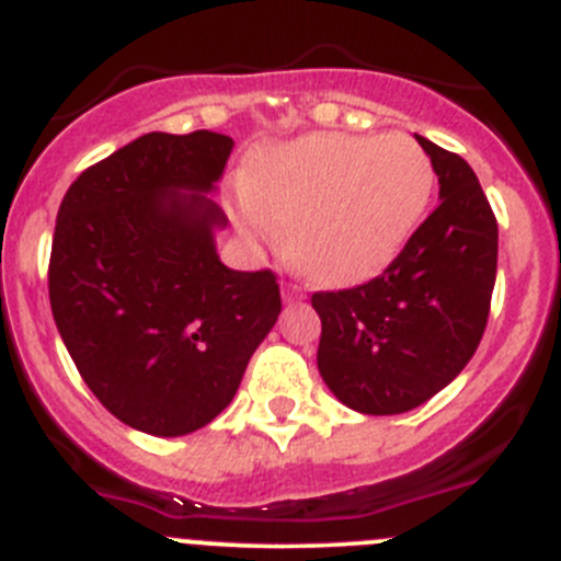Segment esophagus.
I'll return each instance as SVG.
<instances>
[{
	"instance_id": "obj_1",
	"label": "esophagus",
	"mask_w": 561,
	"mask_h": 561,
	"mask_svg": "<svg viewBox=\"0 0 561 561\" xmlns=\"http://www.w3.org/2000/svg\"><path fill=\"white\" fill-rule=\"evenodd\" d=\"M301 298H304V293L298 290V287L282 285V301H285V304H296V301H301Z\"/></svg>"
}]
</instances>
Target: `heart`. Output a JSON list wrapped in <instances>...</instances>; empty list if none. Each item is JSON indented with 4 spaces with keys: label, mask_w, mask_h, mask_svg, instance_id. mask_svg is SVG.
Here are the masks:
<instances>
[{
    "label": "heart",
    "mask_w": 561,
    "mask_h": 561,
    "mask_svg": "<svg viewBox=\"0 0 561 561\" xmlns=\"http://www.w3.org/2000/svg\"><path fill=\"white\" fill-rule=\"evenodd\" d=\"M436 188L431 156L411 136L309 134L271 150L249 172L238 230L276 247L323 287L380 274L422 225Z\"/></svg>",
    "instance_id": "b5f03b06"
}]
</instances>
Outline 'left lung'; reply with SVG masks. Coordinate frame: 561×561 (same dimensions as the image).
Returning <instances> with one entry per match:
<instances>
[{"mask_svg": "<svg viewBox=\"0 0 561 561\" xmlns=\"http://www.w3.org/2000/svg\"><path fill=\"white\" fill-rule=\"evenodd\" d=\"M438 175V208L367 285L314 293L318 369L342 405L405 413L453 383L482 340L499 227L474 170L416 136Z\"/></svg>", "mask_w": 561, "mask_h": 561, "instance_id": "1", "label": "left lung"}]
</instances>
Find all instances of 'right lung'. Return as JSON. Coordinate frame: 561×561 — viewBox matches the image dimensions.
<instances>
[{
  "instance_id": "1",
  "label": "right lung",
  "mask_w": 561,
  "mask_h": 561,
  "mask_svg": "<svg viewBox=\"0 0 561 561\" xmlns=\"http://www.w3.org/2000/svg\"><path fill=\"white\" fill-rule=\"evenodd\" d=\"M230 136L145 134L73 181L48 263L54 323L123 425L175 438L214 422L282 312L271 271H232L216 183Z\"/></svg>"
}]
</instances>
